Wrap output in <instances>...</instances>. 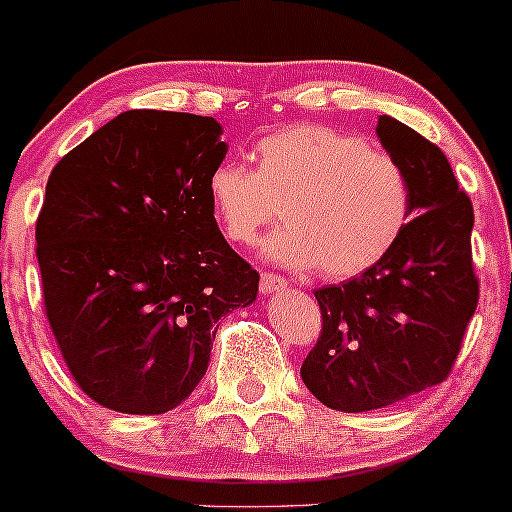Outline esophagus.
Returning <instances> with one entry per match:
<instances>
[{
  "instance_id": "esophagus-1",
  "label": "esophagus",
  "mask_w": 512,
  "mask_h": 512,
  "mask_svg": "<svg viewBox=\"0 0 512 512\" xmlns=\"http://www.w3.org/2000/svg\"><path fill=\"white\" fill-rule=\"evenodd\" d=\"M286 289V279L277 277V274H262L260 279V291L265 296L274 294V291H284Z\"/></svg>"
}]
</instances>
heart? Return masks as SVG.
<instances>
[{
  "mask_svg": "<svg viewBox=\"0 0 512 512\" xmlns=\"http://www.w3.org/2000/svg\"><path fill=\"white\" fill-rule=\"evenodd\" d=\"M211 206L233 243L282 216L260 250L277 265L316 267L325 279L364 274L396 247L411 218V182L401 162L362 138L318 123H294L257 145V170L223 160L209 177Z\"/></svg>",
  "mask_w": 512,
  "mask_h": 512,
  "instance_id": "b5f03b06",
  "label": "heart"
}]
</instances>
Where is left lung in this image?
<instances>
[{"label":"left lung","mask_w":512,"mask_h":512,"mask_svg":"<svg viewBox=\"0 0 512 512\" xmlns=\"http://www.w3.org/2000/svg\"><path fill=\"white\" fill-rule=\"evenodd\" d=\"M376 138L408 174L411 221L379 265L316 291L323 333L301 367L306 389L345 413L445 381L479 301L474 209L445 153L391 116H379Z\"/></svg>","instance_id":"8db88e82"}]
</instances>
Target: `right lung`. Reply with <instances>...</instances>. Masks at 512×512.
Here are the masks:
<instances>
[{"label": "right lung", "instance_id": "1", "mask_svg": "<svg viewBox=\"0 0 512 512\" xmlns=\"http://www.w3.org/2000/svg\"><path fill=\"white\" fill-rule=\"evenodd\" d=\"M221 136L211 116L131 109L50 172L36 226L48 323L99 406L177 408L209 369L218 320L257 299L260 274L213 218Z\"/></svg>", "mask_w": 512, "mask_h": 512}]
</instances>
